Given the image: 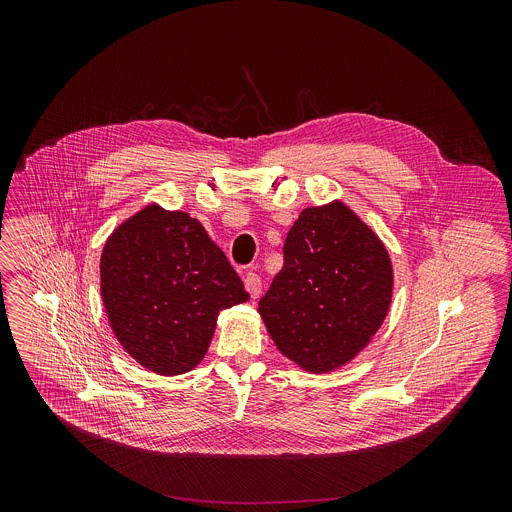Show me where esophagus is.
I'll list each match as a JSON object with an SVG mask.
<instances>
[{
    "instance_id": "obj_1",
    "label": "esophagus",
    "mask_w": 512,
    "mask_h": 512,
    "mask_svg": "<svg viewBox=\"0 0 512 512\" xmlns=\"http://www.w3.org/2000/svg\"><path fill=\"white\" fill-rule=\"evenodd\" d=\"M245 287H247V291L251 294V298L255 300V298H259V294H261V287H263V283H261V277L257 275V273H253V271H249V273H245Z\"/></svg>"
}]
</instances>
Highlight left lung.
Instances as JSON below:
<instances>
[{
  "mask_svg": "<svg viewBox=\"0 0 512 512\" xmlns=\"http://www.w3.org/2000/svg\"><path fill=\"white\" fill-rule=\"evenodd\" d=\"M393 267L381 239L342 202L306 208L283 245V267L259 300L275 346L310 373L354 358L381 328Z\"/></svg>",
  "mask_w": 512,
  "mask_h": 512,
  "instance_id": "1",
  "label": "left lung"
}]
</instances>
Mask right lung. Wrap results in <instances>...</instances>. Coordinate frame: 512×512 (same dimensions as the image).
<instances>
[{"label":"right lung","mask_w":512,"mask_h":512,"mask_svg":"<svg viewBox=\"0 0 512 512\" xmlns=\"http://www.w3.org/2000/svg\"><path fill=\"white\" fill-rule=\"evenodd\" d=\"M101 296L125 352L168 377L204 358L218 312L249 300L227 255L196 218L158 204L127 218L107 239Z\"/></svg>","instance_id":"obj_1"}]
</instances>
